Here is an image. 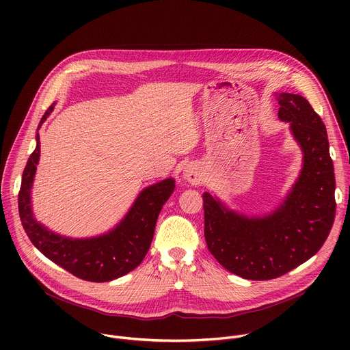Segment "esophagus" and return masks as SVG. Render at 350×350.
<instances>
[{
	"instance_id": "esophagus-1",
	"label": "esophagus",
	"mask_w": 350,
	"mask_h": 350,
	"mask_svg": "<svg viewBox=\"0 0 350 350\" xmlns=\"http://www.w3.org/2000/svg\"><path fill=\"white\" fill-rule=\"evenodd\" d=\"M184 177L191 184H199V183H201V180H202V173L199 172L196 167H191V169L185 170Z\"/></svg>"
}]
</instances>
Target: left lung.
I'll use <instances>...</instances> for the list:
<instances>
[{
    "label": "left lung",
    "mask_w": 350,
    "mask_h": 350,
    "mask_svg": "<svg viewBox=\"0 0 350 350\" xmlns=\"http://www.w3.org/2000/svg\"><path fill=\"white\" fill-rule=\"evenodd\" d=\"M278 118L304 151V169L285 202L271 215L249 219L204 193L209 252L228 271L255 281L273 280L301 266L325 242L335 219V174L325 124L306 98L282 92Z\"/></svg>",
    "instance_id": "obj_1"
}]
</instances>
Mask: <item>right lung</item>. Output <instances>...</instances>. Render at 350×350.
<instances>
[{
	"label": "right lung",
	"instance_id": "obj_1",
	"mask_svg": "<svg viewBox=\"0 0 350 350\" xmlns=\"http://www.w3.org/2000/svg\"><path fill=\"white\" fill-rule=\"evenodd\" d=\"M49 107L38 127L53 112ZM23 170L18 195L22 226L38 251L77 278L107 282L134 270L144 260L151 246L157 220L162 206L174 189V180L166 178L145 188L124 220L111 232L91 239H70L59 237L38 224L31 213L30 188L40 159V138Z\"/></svg>",
	"mask_w": 350,
	"mask_h": 350
}]
</instances>
